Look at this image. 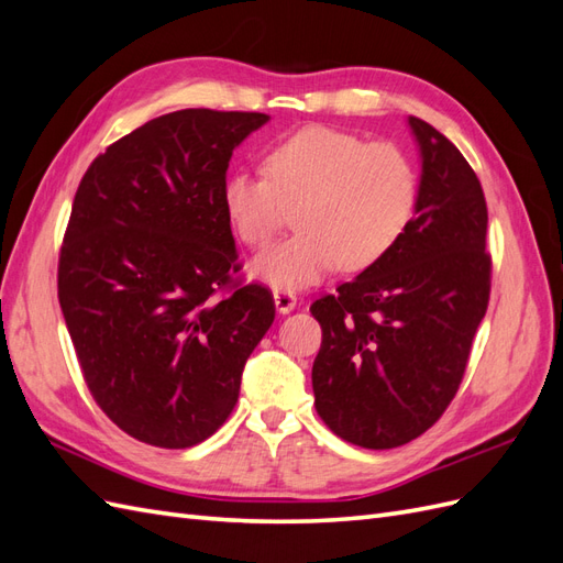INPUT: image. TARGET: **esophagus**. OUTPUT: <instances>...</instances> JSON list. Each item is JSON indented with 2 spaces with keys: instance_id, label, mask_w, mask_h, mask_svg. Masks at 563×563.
Returning <instances> with one entry per match:
<instances>
[{
  "instance_id": "esophagus-1",
  "label": "esophagus",
  "mask_w": 563,
  "mask_h": 563,
  "mask_svg": "<svg viewBox=\"0 0 563 563\" xmlns=\"http://www.w3.org/2000/svg\"><path fill=\"white\" fill-rule=\"evenodd\" d=\"M275 305L282 314H286L296 308L298 298L294 291H288V288H275Z\"/></svg>"
}]
</instances>
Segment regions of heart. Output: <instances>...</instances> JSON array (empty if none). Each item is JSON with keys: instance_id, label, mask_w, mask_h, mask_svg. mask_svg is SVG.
Segmentation results:
<instances>
[{"instance_id": "obj_1", "label": "heart", "mask_w": 563, "mask_h": 563, "mask_svg": "<svg viewBox=\"0 0 563 563\" xmlns=\"http://www.w3.org/2000/svg\"><path fill=\"white\" fill-rule=\"evenodd\" d=\"M263 168H236L220 197L232 230L253 249L267 246L298 207L300 232L253 263V275L275 288L317 284L338 265L371 267L401 240L416 211V166L389 141L314 124L272 143Z\"/></svg>"}]
</instances>
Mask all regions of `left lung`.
Returning a JSON list of instances; mask_svg holds the SVG:
<instances>
[{
	"label": "left lung",
	"mask_w": 563,
	"mask_h": 563,
	"mask_svg": "<svg viewBox=\"0 0 563 563\" xmlns=\"http://www.w3.org/2000/svg\"><path fill=\"white\" fill-rule=\"evenodd\" d=\"M422 155L416 216L360 277L312 302L319 418L354 446L408 444L444 416L463 383L490 296L488 209L460 150L408 117Z\"/></svg>",
	"instance_id": "left-lung-1"
}]
</instances>
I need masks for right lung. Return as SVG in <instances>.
Wrapping results in <instances>:
<instances>
[{"label": "right lung", "instance_id": "1", "mask_svg": "<svg viewBox=\"0 0 563 563\" xmlns=\"http://www.w3.org/2000/svg\"><path fill=\"white\" fill-rule=\"evenodd\" d=\"M263 112L150 119L84 174L58 255V300L91 397L119 430L190 449L223 424L275 321L244 284L223 180Z\"/></svg>", "mask_w": 563, "mask_h": 563}]
</instances>
